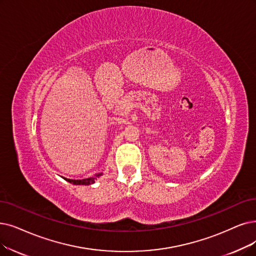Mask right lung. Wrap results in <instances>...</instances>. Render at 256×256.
<instances>
[{
	"instance_id": "add662e5",
	"label": "right lung",
	"mask_w": 256,
	"mask_h": 256,
	"mask_svg": "<svg viewBox=\"0 0 256 256\" xmlns=\"http://www.w3.org/2000/svg\"><path fill=\"white\" fill-rule=\"evenodd\" d=\"M102 176H103V173H98V174L94 176V178H88L84 180H70V178H65V180L71 184H74V185H91V184L94 182V180H96V178H100Z\"/></svg>"
}]
</instances>
